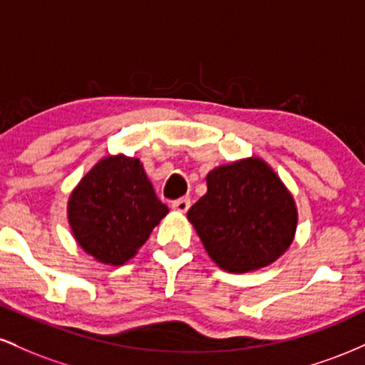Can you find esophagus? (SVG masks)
<instances>
[{
	"label": "esophagus",
	"instance_id": "34e87169",
	"mask_svg": "<svg viewBox=\"0 0 365 365\" xmlns=\"http://www.w3.org/2000/svg\"><path fill=\"white\" fill-rule=\"evenodd\" d=\"M171 207L178 212H187L188 207H190V199H188V197H180V199L173 200Z\"/></svg>",
	"mask_w": 365,
	"mask_h": 365
}]
</instances>
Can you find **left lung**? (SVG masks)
<instances>
[{
  "label": "left lung",
  "instance_id": "8db88e82",
  "mask_svg": "<svg viewBox=\"0 0 365 365\" xmlns=\"http://www.w3.org/2000/svg\"><path fill=\"white\" fill-rule=\"evenodd\" d=\"M207 194L188 209L207 254L230 273L274 262L297 230L293 197L261 159H244L207 175Z\"/></svg>",
  "mask_w": 365,
  "mask_h": 365
}]
</instances>
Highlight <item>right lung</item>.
Instances as JSON below:
<instances>
[{"label": "right lung", "instance_id": "right-lung-1", "mask_svg": "<svg viewBox=\"0 0 365 365\" xmlns=\"http://www.w3.org/2000/svg\"><path fill=\"white\" fill-rule=\"evenodd\" d=\"M166 212L139 159L127 156L98 163L68 202L78 245L104 264L127 262Z\"/></svg>", "mask_w": 365, "mask_h": 365}]
</instances>
